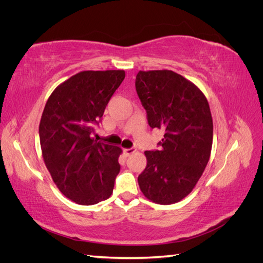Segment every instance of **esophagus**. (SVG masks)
Wrapping results in <instances>:
<instances>
[{"label": "esophagus", "instance_id": "obj_1", "mask_svg": "<svg viewBox=\"0 0 263 263\" xmlns=\"http://www.w3.org/2000/svg\"><path fill=\"white\" fill-rule=\"evenodd\" d=\"M135 151H136V149L135 148H127V149H124V153H125V155L126 156H130V155H133Z\"/></svg>", "mask_w": 263, "mask_h": 263}]
</instances>
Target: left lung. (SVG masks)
I'll use <instances>...</instances> for the list:
<instances>
[{
  "mask_svg": "<svg viewBox=\"0 0 263 263\" xmlns=\"http://www.w3.org/2000/svg\"><path fill=\"white\" fill-rule=\"evenodd\" d=\"M135 85L149 126L164 130L160 149L145 151L147 166L138 184L154 203L174 204L192 192L210 160L209 102L194 83L171 70L139 71Z\"/></svg>",
  "mask_w": 263,
  "mask_h": 263,
  "instance_id": "8db88e82",
  "label": "left lung"
}]
</instances>
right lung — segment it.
Here are the masks:
<instances>
[{
  "mask_svg": "<svg viewBox=\"0 0 263 263\" xmlns=\"http://www.w3.org/2000/svg\"><path fill=\"white\" fill-rule=\"evenodd\" d=\"M124 79V70L82 71L55 87L45 105L44 161L60 192L77 204H98L113 193L122 149L91 135Z\"/></svg>",
  "mask_w": 263,
  "mask_h": 263,
  "instance_id": "obj_1",
  "label": "right lung"
}]
</instances>
